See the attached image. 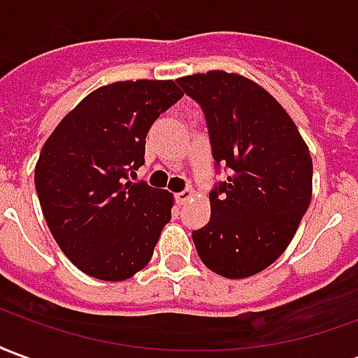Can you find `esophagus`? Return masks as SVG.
Wrapping results in <instances>:
<instances>
[{
  "label": "esophagus",
  "mask_w": 358,
  "mask_h": 358,
  "mask_svg": "<svg viewBox=\"0 0 358 358\" xmlns=\"http://www.w3.org/2000/svg\"><path fill=\"white\" fill-rule=\"evenodd\" d=\"M194 195H195L194 189H189V187H187V189H184V192H178V194H176V203H178V205H184V203L189 201Z\"/></svg>",
  "instance_id": "34e87169"
}]
</instances>
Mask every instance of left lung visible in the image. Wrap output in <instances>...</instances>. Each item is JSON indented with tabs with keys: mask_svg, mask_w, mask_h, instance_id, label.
<instances>
[{
	"mask_svg": "<svg viewBox=\"0 0 358 358\" xmlns=\"http://www.w3.org/2000/svg\"><path fill=\"white\" fill-rule=\"evenodd\" d=\"M201 105L213 159L230 176L209 194L210 220L194 230L197 255L220 276H253L276 261L313 197V159L285 109L238 73L178 78Z\"/></svg>",
	"mask_w": 358,
	"mask_h": 358,
	"instance_id": "obj_1",
	"label": "left lung"
}]
</instances>
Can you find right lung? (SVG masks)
Segmentation results:
<instances>
[{"instance_id":"right-lung-1","label":"right lung","mask_w":358,"mask_h":358,"mask_svg":"<svg viewBox=\"0 0 358 358\" xmlns=\"http://www.w3.org/2000/svg\"><path fill=\"white\" fill-rule=\"evenodd\" d=\"M182 95L174 80L107 84L43 143L38 199L57 245L84 274L120 282L149 263L174 197L128 176L143 164L151 124Z\"/></svg>"}]
</instances>
